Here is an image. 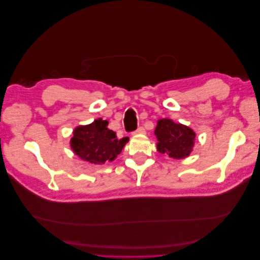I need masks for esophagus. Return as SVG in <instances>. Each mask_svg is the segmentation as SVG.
Returning <instances> with one entry per match:
<instances>
[{"label":"esophagus","instance_id":"1","mask_svg":"<svg viewBox=\"0 0 260 260\" xmlns=\"http://www.w3.org/2000/svg\"><path fill=\"white\" fill-rule=\"evenodd\" d=\"M133 135H145V129L143 127H140L133 132Z\"/></svg>","mask_w":260,"mask_h":260}]
</instances>
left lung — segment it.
Here are the masks:
<instances>
[{"label":"left lung","mask_w":260,"mask_h":260,"mask_svg":"<svg viewBox=\"0 0 260 260\" xmlns=\"http://www.w3.org/2000/svg\"><path fill=\"white\" fill-rule=\"evenodd\" d=\"M154 133L157 138V151L160 154H167L174 159H182L193 151L196 133L185 124L162 118L157 121Z\"/></svg>","instance_id":"1"}]
</instances>
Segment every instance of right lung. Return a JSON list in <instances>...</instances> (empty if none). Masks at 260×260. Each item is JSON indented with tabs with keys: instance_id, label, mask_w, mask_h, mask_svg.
Masks as SVG:
<instances>
[{
	"instance_id": "1",
	"label": "right lung",
	"mask_w": 260,
	"mask_h": 260,
	"mask_svg": "<svg viewBox=\"0 0 260 260\" xmlns=\"http://www.w3.org/2000/svg\"><path fill=\"white\" fill-rule=\"evenodd\" d=\"M107 124V120L98 118L92 123L76 127L69 142L73 152L82 160L93 165L115 160L129 138L118 140L116 133L109 130Z\"/></svg>"
}]
</instances>
